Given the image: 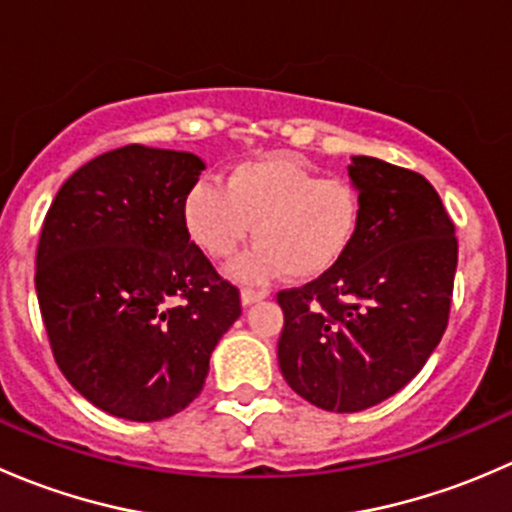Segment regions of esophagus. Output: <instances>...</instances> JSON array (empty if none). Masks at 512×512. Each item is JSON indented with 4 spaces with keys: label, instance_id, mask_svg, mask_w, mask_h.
<instances>
[{
    "label": "esophagus",
    "instance_id": "34e87169",
    "mask_svg": "<svg viewBox=\"0 0 512 512\" xmlns=\"http://www.w3.org/2000/svg\"><path fill=\"white\" fill-rule=\"evenodd\" d=\"M265 297H267V292H262V289H242L240 292V299L245 307H250V304H255V302H262Z\"/></svg>",
    "mask_w": 512,
    "mask_h": 512
}]
</instances>
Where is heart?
Returning a JSON list of instances; mask_svg holds the SVG:
<instances>
[{
  "label": "heart",
  "instance_id": "1",
  "mask_svg": "<svg viewBox=\"0 0 512 512\" xmlns=\"http://www.w3.org/2000/svg\"><path fill=\"white\" fill-rule=\"evenodd\" d=\"M183 223L213 260L230 257L255 227L257 245L230 265L235 280L255 285L287 272L317 280L332 272L359 237L364 195L347 178H322L297 153L245 160L225 185L198 180L183 198Z\"/></svg>",
  "mask_w": 512,
  "mask_h": 512
}]
</instances>
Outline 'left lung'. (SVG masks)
Returning a JSON list of instances; mask_svg holds the SVG:
<instances>
[{"label":"left lung","mask_w":512,"mask_h":512,"mask_svg":"<svg viewBox=\"0 0 512 512\" xmlns=\"http://www.w3.org/2000/svg\"><path fill=\"white\" fill-rule=\"evenodd\" d=\"M364 223L349 255L277 294L282 376L324 411L354 414L404 389L441 342L458 265L456 227L423 175L354 156Z\"/></svg>","instance_id":"1"}]
</instances>
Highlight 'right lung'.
<instances>
[{
  "label": "right lung",
  "instance_id": "obj_1",
  "mask_svg": "<svg viewBox=\"0 0 512 512\" xmlns=\"http://www.w3.org/2000/svg\"><path fill=\"white\" fill-rule=\"evenodd\" d=\"M195 153L123 146L56 193L36 247V297L61 374L128 421H160L203 391L240 292L190 242Z\"/></svg>",
  "mask_w": 512,
  "mask_h": 512
}]
</instances>
